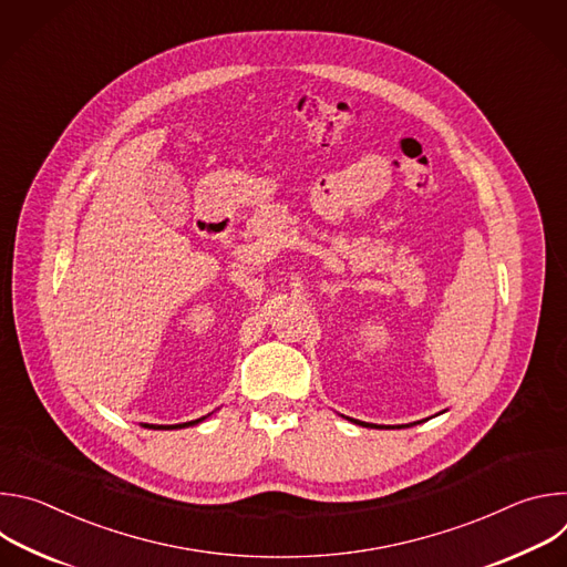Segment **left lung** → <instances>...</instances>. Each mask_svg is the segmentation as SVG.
<instances>
[{"instance_id":"obj_1","label":"left lung","mask_w":567,"mask_h":567,"mask_svg":"<svg viewBox=\"0 0 567 567\" xmlns=\"http://www.w3.org/2000/svg\"><path fill=\"white\" fill-rule=\"evenodd\" d=\"M444 413V411H442ZM350 420V417H348ZM350 422H354V424H359V426H365V429H383V426H377V424H368V422H359V420H350ZM406 426H413V424H406ZM388 429V426H385ZM401 429V426H399Z\"/></svg>"}]
</instances>
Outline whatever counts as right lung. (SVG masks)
I'll return each instance as SVG.
<instances>
[{
	"label": "right lung",
	"mask_w": 567,
	"mask_h": 567,
	"mask_svg": "<svg viewBox=\"0 0 567 567\" xmlns=\"http://www.w3.org/2000/svg\"><path fill=\"white\" fill-rule=\"evenodd\" d=\"M208 417V415H206ZM206 417H199V420H193V422H186V424H173V426H164V424H143L145 429H154V431H175V429H188V426H195L199 422H204Z\"/></svg>",
	"instance_id": "1"
}]
</instances>
